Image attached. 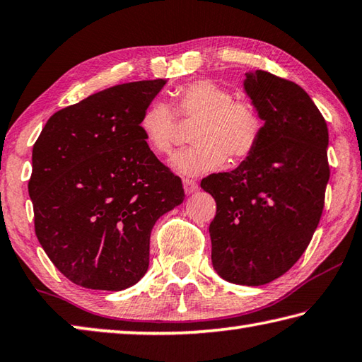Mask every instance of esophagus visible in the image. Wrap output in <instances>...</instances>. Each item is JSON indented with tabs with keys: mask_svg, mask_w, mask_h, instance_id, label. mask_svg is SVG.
<instances>
[{
	"mask_svg": "<svg viewBox=\"0 0 362 362\" xmlns=\"http://www.w3.org/2000/svg\"><path fill=\"white\" fill-rule=\"evenodd\" d=\"M183 189H185L187 194H193L194 192H198V183L192 179H183Z\"/></svg>",
	"mask_w": 362,
	"mask_h": 362,
	"instance_id": "1",
	"label": "esophagus"
}]
</instances>
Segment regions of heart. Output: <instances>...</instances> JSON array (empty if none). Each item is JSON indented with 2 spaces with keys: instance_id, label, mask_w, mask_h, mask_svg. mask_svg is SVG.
<instances>
[{
  "instance_id": "obj_1",
  "label": "heart",
  "mask_w": 362,
  "mask_h": 362,
  "mask_svg": "<svg viewBox=\"0 0 362 362\" xmlns=\"http://www.w3.org/2000/svg\"><path fill=\"white\" fill-rule=\"evenodd\" d=\"M177 112L196 115L192 146L170 160L177 173L199 175L226 161L253 153L262 134V120L250 103L233 100L231 91L210 78H198L175 91ZM139 129L155 153L168 155L175 144V117L169 104L155 98L139 118Z\"/></svg>"
}]
</instances>
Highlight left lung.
I'll return each mask as SVG.
<instances>
[{
  "mask_svg": "<svg viewBox=\"0 0 362 362\" xmlns=\"http://www.w3.org/2000/svg\"><path fill=\"white\" fill-rule=\"evenodd\" d=\"M245 76V95L264 122L261 139L238 168L206 177L201 188L216 202L209 226L215 272L259 286L290 271L310 244L329 180V134L298 83L261 69Z\"/></svg>",
  "mask_w": 362,
  "mask_h": 362,
  "instance_id": "1",
  "label": "left lung"
}]
</instances>
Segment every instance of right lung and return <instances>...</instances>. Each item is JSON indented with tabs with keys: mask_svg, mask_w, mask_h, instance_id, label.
Wrapping results in <instances>:
<instances>
[{
	"mask_svg": "<svg viewBox=\"0 0 362 362\" xmlns=\"http://www.w3.org/2000/svg\"><path fill=\"white\" fill-rule=\"evenodd\" d=\"M164 83L115 85L58 110L33 147L28 193L37 240L78 286L136 285L148 269L155 223L185 199L182 180L139 129Z\"/></svg>",
	"mask_w": 362,
	"mask_h": 362,
	"instance_id": "right-lung-1",
	"label": "right lung"
}]
</instances>
